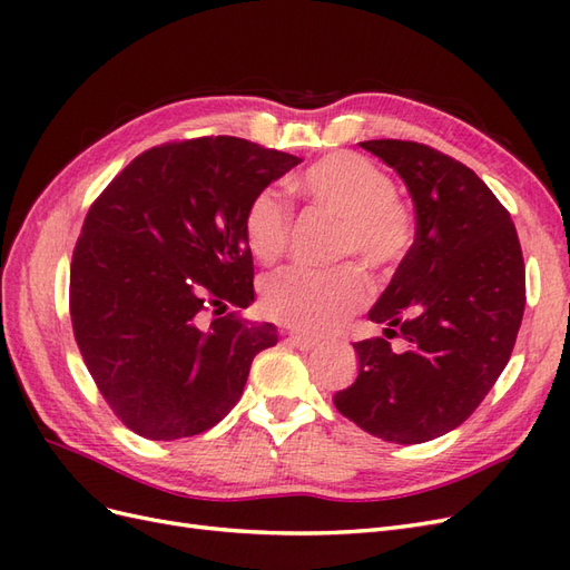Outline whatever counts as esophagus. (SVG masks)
<instances>
[{"mask_svg":"<svg viewBox=\"0 0 570 570\" xmlns=\"http://www.w3.org/2000/svg\"><path fill=\"white\" fill-rule=\"evenodd\" d=\"M287 340L295 344L297 350H302V352H312V350L318 347V342L314 337H306V335H299V333H289Z\"/></svg>","mask_w":570,"mask_h":570,"instance_id":"obj_1","label":"esophagus"}]
</instances>
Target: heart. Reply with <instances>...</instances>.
<instances>
[{"label":"heart","instance_id":"heart-1","mask_svg":"<svg viewBox=\"0 0 570 570\" xmlns=\"http://www.w3.org/2000/svg\"><path fill=\"white\" fill-rule=\"evenodd\" d=\"M312 209L342 220L340 262H356L366 273H387L411 245V216L396 199L381 166L352 151H335L292 180ZM295 218L278 189L266 187L245 212L243 233L262 264H275L289 247ZM366 283L356 268L316 273L289 268L264 283V312L306 335H327L366 302Z\"/></svg>","mask_w":570,"mask_h":570}]
</instances>
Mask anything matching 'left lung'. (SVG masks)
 <instances>
[{"label":"left lung","instance_id":"left-lung-1","mask_svg":"<svg viewBox=\"0 0 570 570\" xmlns=\"http://www.w3.org/2000/svg\"><path fill=\"white\" fill-rule=\"evenodd\" d=\"M361 147L406 183L416 239L368 312L385 337L354 344L358 375L333 402L375 438L419 444L469 419L509 364L525 308L523 252L511 214L469 166L411 140Z\"/></svg>","mask_w":570,"mask_h":570}]
</instances>
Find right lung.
<instances>
[{"label": "right lung", "instance_id": "1", "mask_svg": "<svg viewBox=\"0 0 570 570\" xmlns=\"http://www.w3.org/2000/svg\"><path fill=\"white\" fill-rule=\"evenodd\" d=\"M299 161L228 135L166 142L92 202L68 308L85 366L132 433L180 440L214 428L243 396L254 356L278 342L271 323L239 314L254 302L243 220Z\"/></svg>", "mask_w": 570, "mask_h": 570}]
</instances>
